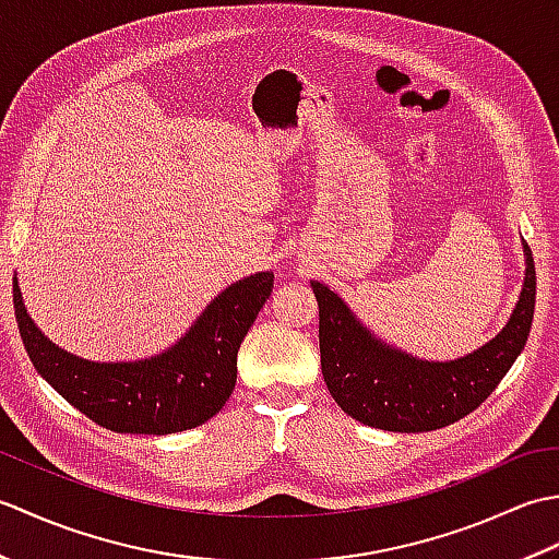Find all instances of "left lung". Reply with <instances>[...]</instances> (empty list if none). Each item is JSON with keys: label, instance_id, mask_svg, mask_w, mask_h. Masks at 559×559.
I'll return each instance as SVG.
<instances>
[{"label": "left lung", "instance_id": "1", "mask_svg": "<svg viewBox=\"0 0 559 559\" xmlns=\"http://www.w3.org/2000/svg\"><path fill=\"white\" fill-rule=\"evenodd\" d=\"M524 288L500 334L456 360H423L374 336L338 293L310 281L319 302V353L343 413L389 432L439 430L476 411L524 350L536 310V266L524 242Z\"/></svg>", "mask_w": 559, "mask_h": 559}]
</instances>
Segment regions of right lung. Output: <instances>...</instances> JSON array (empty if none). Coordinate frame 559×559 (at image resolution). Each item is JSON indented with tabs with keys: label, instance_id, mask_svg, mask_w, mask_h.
Wrapping results in <instances>:
<instances>
[{
	"label": "right lung",
	"instance_id": "1",
	"mask_svg": "<svg viewBox=\"0 0 559 559\" xmlns=\"http://www.w3.org/2000/svg\"><path fill=\"white\" fill-rule=\"evenodd\" d=\"M271 290V271L235 281L168 350L127 362H96L59 348L35 326L16 276L14 312L35 370L86 418L112 432L173 435L206 423L230 399L237 350Z\"/></svg>",
	"mask_w": 559,
	"mask_h": 559
}]
</instances>
